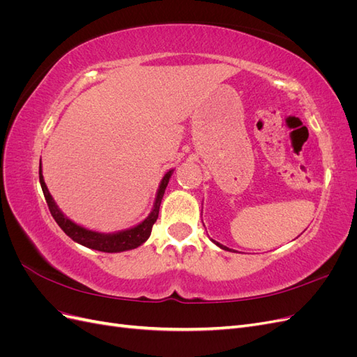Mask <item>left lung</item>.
Masks as SVG:
<instances>
[{
  "instance_id": "obj_1",
  "label": "left lung",
  "mask_w": 357,
  "mask_h": 357,
  "mask_svg": "<svg viewBox=\"0 0 357 357\" xmlns=\"http://www.w3.org/2000/svg\"><path fill=\"white\" fill-rule=\"evenodd\" d=\"M215 245H218V247H220L222 248V250H226V252H234L232 250V248H229V247H226V245H223V244H220V243H218V241H214V240H211Z\"/></svg>"
}]
</instances>
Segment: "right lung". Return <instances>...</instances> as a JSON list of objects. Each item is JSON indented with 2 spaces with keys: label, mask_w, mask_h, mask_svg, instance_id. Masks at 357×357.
I'll return each mask as SVG.
<instances>
[{
  "label": "right lung",
  "mask_w": 357,
  "mask_h": 357,
  "mask_svg": "<svg viewBox=\"0 0 357 357\" xmlns=\"http://www.w3.org/2000/svg\"><path fill=\"white\" fill-rule=\"evenodd\" d=\"M172 172H174V169H169L167 174L162 177L158 192H156L153 208H152V211H150L147 218L142 223L132 226V228L112 232V234L91 231L88 228H84V226L74 223L71 219H68L67 215L59 210L55 199H53L50 195V192L45 183V177H43V174H41V164H40V185H41L43 193H45V198H46V202L49 205V210H50V214L53 215V219H55V222L59 225V228L66 232L73 241L79 243L88 248H92V250H98V252H104V253H121V252H126V250H132V248H137L147 241L150 234H152L153 225L158 219L160 201H162V198H164V193H165V189L168 186V181L172 176Z\"/></svg>",
  "instance_id": "right-lung-1"
}]
</instances>
